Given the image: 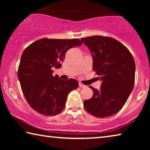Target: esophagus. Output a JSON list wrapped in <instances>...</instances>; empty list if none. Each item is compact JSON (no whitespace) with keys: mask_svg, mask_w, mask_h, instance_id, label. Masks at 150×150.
<instances>
[{"mask_svg":"<svg viewBox=\"0 0 150 150\" xmlns=\"http://www.w3.org/2000/svg\"><path fill=\"white\" fill-rule=\"evenodd\" d=\"M79 87H80L81 88H84V87H85V85H84L82 84V83H79Z\"/></svg>","mask_w":150,"mask_h":150,"instance_id":"obj_1","label":"esophagus"}]
</instances>
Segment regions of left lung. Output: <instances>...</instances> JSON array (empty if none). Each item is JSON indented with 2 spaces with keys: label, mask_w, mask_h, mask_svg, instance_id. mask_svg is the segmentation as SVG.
I'll use <instances>...</instances> for the list:
<instances>
[{
  "label": "left lung",
  "mask_w": 150,
  "mask_h": 150,
  "mask_svg": "<svg viewBox=\"0 0 150 150\" xmlns=\"http://www.w3.org/2000/svg\"><path fill=\"white\" fill-rule=\"evenodd\" d=\"M81 40L89 49L93 70L102 81L100 90L89 86L93 95L84 100V107L96 117L112 116L121 110L133 90L134 57L122 44L110 37L93 35Z\"/></svg>",
  "instance_id": "1"
}]
</instances>
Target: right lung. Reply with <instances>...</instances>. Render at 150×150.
<instances>
[{
  "mask_svg": "<svg viewBox=\"0 0 150 150\" xmlns=\"http://www.w3.org/2000/svg\"><path fill=\"white\" fill-rule=\"evenodd\" d=\"M79 39L42 38L27 47L22 53L18 77L24 97L35 111L45 116H55L63 110L67 95L79 87L74 79H60L53 76L52 69H59L65 54L80 46Z\"/></svg>",
  "mask_w": 150,
  "mask_h": 150,
  "instance_id": "obj_1",
  "label": "right lung"
}]
</instances>
